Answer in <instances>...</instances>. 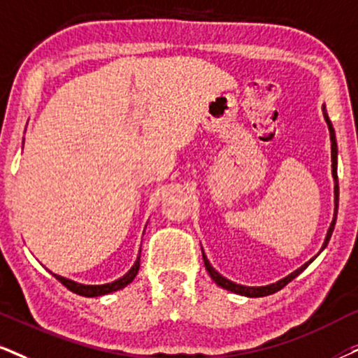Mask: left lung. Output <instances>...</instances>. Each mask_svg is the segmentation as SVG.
I'll use <instances>...</instances> for the list:
<instances>
[{
	"mask_svg": "<svg viewBox=\"0 0 358 358\" xmlns=\"http://www.w3.org/2000/svg\"><path fill=\"white\" fill-rule=\"evenodd\" d=\"M322 111H324V117H325V122H327L329 126V132H330V143H332V178H334V196H335V209H334V219L332 222H330V227L327 231V236H325V241H324V245H322L320 252L325 249L329 244L330 237H332V232H334V226H335V220H337V209H338V179H337V141H335V131H334V126L332 122H330V119L327 116V111H325V106L322 108ZM319 252V254H320ZM317 254V255H319ZM315 255V257H317ZM314 257V259H315ZM202 259H204V266H206V271L209 272L210 279H213L215 284L219 287H222V289L226 290H231L234 294H239V295H245V297H266V295H271V294H275L279 292L280 289H284V287L289 284L290 280H294L295 277L299 275V273H302L306 268L308 267V264L314 262V259H310L308 262L303 264L302 267H299L297 271H294L292 273H289V275L284 277V279L273 282V284H268V285H260V287H247V285H241V284H236V282L226 279L224 275H220V273L215 271V268L210 266L209 259H207V255L204 254V250H202Z\"/></svg>",
	"mask_w": 358,
	"mask_h": 358,
	"instance_id": "obj_1",
	"label": "left lung"
}]
</instances>
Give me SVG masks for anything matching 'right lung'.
I'll list each match as a JSON object with an SVG mask.
<instances>
[{
  "mask_svg": "<svg viewBox=\"0 0 358 358\" xmlns=\"http://www.w3.org/2000/svg\"><path fill=\"white\" fill-rule=\"evenodd\" d=\"M23 144H24V139H23ZM139 260H141V250L138 254V259H136L134 266H132L129 271L124 273V275L119 277L117 280H113V282H109V284H103V285H86V284H79V282H74L71 279H66V277L57 275V273H52V275H55L56 279L61 282V284H63L64 287H68V289L74 294L83 295V297H101V295H108L111 292H116V290H121V289H124L126 285H129L139 272Z\"/></svg>",
  "mask_w": 358,
  "mask_h": 358,
  "instance_id": "1",
  "label": "right lung"
}]
</instances>
